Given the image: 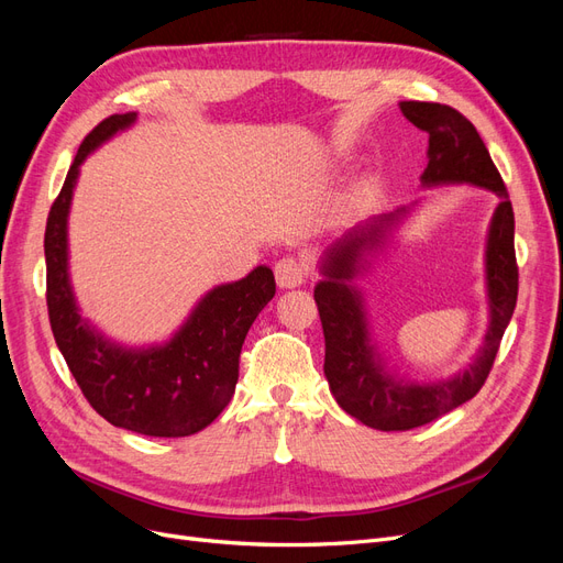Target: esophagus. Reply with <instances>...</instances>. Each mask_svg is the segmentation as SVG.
<instances>
[{"mask_svg":"<svg viewBox=\"0 0 563 563\" xmlns=\"http://www.w3.org/2000/svg\"><path fill=\"white\" fill-rule=\"evenodd\" d=\"M275 277L282 288H296L308 279V263L294 258V255H286L275 265Z\"/></svg>","mask_w":563,"mask_h":563,"instance_id":"esophagus-1","label":"esophagus"}]
</instances>
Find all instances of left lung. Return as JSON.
Returning <instances> with one entry per match:
<instances>
[{
  "mask_svg": "<svg viewBox=\"0 0 563 563\" xmlns=\"http://www.w3.org/2000/svg\"><path fill=\"white\" fill-rule=\"evenodd\" d=\"M399 108L408 122L430 133V162L420 176L422 185L470 183L496 192L500 203L493 213L486 242L488 331L474 362L449 380L406 383L389 376L380 354L371 343L362 294L352 286V279L366 265V255L385 242L406 209L368 218L323 253V279L314 286L323 343H327L323 373L340 408L368 428L383 432H406L428 424L470 401L482 389L496 362L519 294L512 201L482 135L467 117L451 106L404 100Z\"/></svg>",
  "mask_w": 563,
  "mask_h": 563,
  "instance_id": "1",
  "label": "left lung"
}]
</instances>
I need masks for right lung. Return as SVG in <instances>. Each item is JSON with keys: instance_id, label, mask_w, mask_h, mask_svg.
Instances as JSON below:
<instances>
[{"instance_id": "obj_1", "label": "right lung", "mask_w": 563, "mask_h": 563, "mask_svg": "<svg viewBox=\"0 0 563 563\" xmlns=\"http://www.w3.org/2000/svg\"><path fill=\"white\" fill-rule=\"evenodd\" d=\"M135 112L103 119L81 141L63 190L46 218V308L56 345L81 395L114 428L145 437H190L211 424L234 395L244 338L275 296V275L261 265L249 277L216 286L166 345L126 350L81 319L67 275V213L79 166Z\"/></svg>"}]
</instances>
